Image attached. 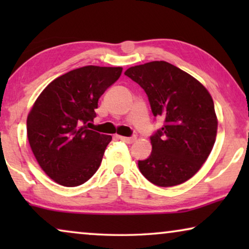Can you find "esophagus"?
I'll return each instance as SVG.
<instances>
[{"mask_svg": "<svg viewBox=\"0 0 249 249\" xmlns=\"http://www.w3.org/2000/svg\"><path fill=\"white\" fill-rule=\"evenodd\" d=\"M119 139L122 142H127V144H132L136 141V138L134 137H124V136H119Z\"/></svg>", "mask_w": 249, "mask_h": 249, "instance_id": "1", "label": "esophagus"}]
</instances>
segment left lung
<instances>
[{
    "label": "left lung",
    "instance_id": "left-lung-1",
    "mask_svg": "<svg viewBox=\"0 0 249 249\" xmlns=\"http://www.w3.org/2000/svg\"><path fill=\"white\" fill-rule=\"evenodd\" d=\"M147 94L154 117L164 125L151 137L152 153L138 161L148 181L180 185L194 177L215 142L217 118L210 91L189 73L165 61L129 68L124 72Z\"/></svg>",
    "mask_w": 249,
    "mask_h": 249
}]
</instances>
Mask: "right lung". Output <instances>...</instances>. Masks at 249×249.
<instances>
[{"mask_svg":"<svg viewBox=\"0 0 249 249\" xmlns=\"http://www.w3.org/2000/svg\"><path fill=\"white\" fill-rule=\"evenodd\" d=\"M121 67L87 66L57 77L39 94L27 117V137L36 161L53 181L76 187L100 168L111 136L88 129L104 91Z\"/></svg>","mask_w":249,"mask_h":249,"instance_id":"obj_1","label":"right lung"}]
</instances>
